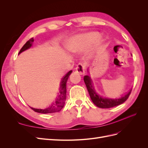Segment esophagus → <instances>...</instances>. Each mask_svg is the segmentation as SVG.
I'll return each mask as SVG.
<instances>
[{
    "label": "esophagus",
    "instance_id": "1",
    "mask_svg": "<svg viewBox=\"0 0 148 148\" xmlns=\"http://www.w3.org/2000/svg\"><path fill=\"white\" fill-rule=\"evenodd\" d=\"M85 66H85L84 64L79 63L77 65V67H76V71H77L79 74L83 75V74L84 73Z\"/></svg>",
    "mask_w": 148,
    "mask_h": 148
}]
</instances>
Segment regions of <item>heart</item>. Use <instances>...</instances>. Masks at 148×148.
<instances>
[{"mask_svg":"<svg viewBox=\"0 0 148 148\" xmlns=\"http://www.w3.org/2000/svg\"><path fill=\"white\" fill-rule=\"evenodd\" d=\"M99 34L97 33H94L85 35L82 38L75 39H74V41H73V42L75 43V42L78 41V44L80 45V47L83 49H84L86 48L91 42L95 41L96 40H97L98 38H99Z\"/></svg>","mask_w":148,"mask_h":148,"instance_id":"heart-1","label":"heart"}]
</instances>
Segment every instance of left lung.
Wrapping results in <instances>:
<instances>
[{"instance_id": "obj_1", "label": "left lung", "mask_w": 148, "mask_h": 148, "mask_svg": "<svg viewBox=\"0 0 148 148\" xmlns=\"http://www.w3.org/2000/svg\"><path fill=\"white\" fill-rule=\"evenodd\" d=\"M84 82L86 84L88 92L90 96L92 102L97 107L103 109H108L117 106L121 104H122L125 101H126L132 92V90L130 91L126 95L123 97L119 98V99H109V98H102L100 96L97 95L96 92L94 90V88L92 87V81L90 77L88 75H85L84 77Z\"/></svg>"}]
</instances>
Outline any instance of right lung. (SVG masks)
Here are the masks:
<instances>
[{"instance_id":"right-lung-1","label":"right lung","mask_w":148,"mask_h":148,"mask_svg":"<svg viewBox=\"0 0 148 148\" xmlns=\"http://www.w3.org/2000/svg\"><path fill=\"white\" fill-rule=\"evenodd\" d=\"M33 41H34L33 38L29 39L28 41L24 44V46L22 47V48L20 49L19 53L26 50V49H29L31 46V45H32V43L33 42ZM71 72H72V71L70 70L66 74L65 77L64 78H62L61 84H60V91L59 95L57 98L56 101L52 104V106L47 107V109H34V108H32V107H31V109H33L34 112H38V113H41V114H52V113L57 112H59L62 108H63L64 106V104H65V99H66V82H67V80H68V78Z\"/></svg>"}]
</instances>
